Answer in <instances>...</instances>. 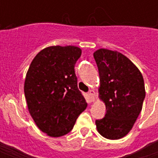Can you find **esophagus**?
<instances>
[{
    "label": "esophagus",
    "instance_id": "1",
    "mask_svg": "<svg viewBox=\"0 0 158 158\" xmlns=\"http://www.w3.org/2000/svg\"><path fill=\"white\" fill-rule=\"evenodd\" d=\"M88 94H89V97H90L91 101H94V100H95V95H96V92H95L93 89H90Z\"/></svg>",
    "mask_w": 158,
    "mask_h": 158
}]
</instances>
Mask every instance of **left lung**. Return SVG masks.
Here are the masks:
<instances>
[{"label":"left lung","mask_w":158,"mask_h":158,"mask_svg":"<svg viewBox=\"0 0 158 158\" xmlns=\"http://www.w3.org/2000/svg\"><path fill=\"white\" fill-rule=\"evenodd\" d=\"M93 56L99 70V98L106 110L105 117L96 121V129L106 139H121L132 129L142 109L146 96L143 76L117 51L102 48Z\"/></svg>","instance_id":"1"}]
</instances>
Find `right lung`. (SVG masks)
Here are the masks:
<instances>
[{"mask_svg": "<svg viewBox=\"0 0 158 158\" xmlns=\"http://www.w3.org/2000/svg\"><path fill=\"white\" fill-rule=\"evenodd\" d=\"M82 53L73 46L53 45L35 56L24 81L28 109L37 127L51 137L69 133L87 107L78 89L74 66Z\"/></svg>", "mask_w": 158, "mask_h": 158, "instance_id": "right-lung-1", "label": "right lung"}]
</instances>
